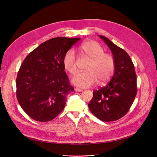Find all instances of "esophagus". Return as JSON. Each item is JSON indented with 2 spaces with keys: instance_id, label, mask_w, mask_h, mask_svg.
Instances as JSON below:
<instances>
[{
  "instance_id": "1",
  "label": "esophagus",
  "mask_w": 157,
  "mask_h": 157,
  "mask_svg": "<svg viewBox=\"0 0 157 157\" xmlns=\"http://www.w3.org/2000/svg\"><path fill=\"white\" fill-rule=\"evenodd\" d=\"M75 90L76 92H79L82 91V90L81 88H75Z\"/></svg>"
}]
</instances>
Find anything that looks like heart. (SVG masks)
<instances>
[{"label": "heart", "mask_w": 157, "mask_h": 157, "mask_svg": "<svg viewBox=\"0 0 157 157\" xmlns=\"http://www.w3.org/2000/svg\"><path fill=\"white\" fill-rule=\"evenodd\" d=\"M80 50L82 54L90 60L86 68V71L75 75L72 78V82L79 87L88 88L96 84L98 80L99 84L109 81L115 69V61L113 57L104 53L103 47L93 40L84 42L80 46ZM63 63L65 70L70 74L76 73L77 67L73 50L66 52Z\"/></svg>", "instance_id": "heart-1"}]
</instances>
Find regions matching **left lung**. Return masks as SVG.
<instances>
[{"label": "left lung", "mask_w": 157, "mask_h": 157, "mask_svg": "<svg viewBox=\"0 0 157 157\" xmlns=\"http://www.w3.org/2000/svg\"><path fill=\"white\" fill-rule=\"evenodd\" d=\"M98 36L111 50L115 69L108 84L93 92L88 107L101 121H115L124 116L134 102L137 94L136 74L134 64L126 51L107 37Z\"/></svg>", "instance_id": "8db88e82"}]
</instances>
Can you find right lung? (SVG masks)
Wrapping results in <instances>:
<instances>
[{
    "label": "right lung",
    "mask_w": 157,
    "mask_h": 157,
    "mask_svg": "<svg viewBox=\"0 0 157 157\" xmlns=\"http://www.w3.org/2000/svg\"><path fill=\"white\" fill-rule=\"evenodd\" d=\"M80 39L53 38L23 61L16 78V95L23 110L33 119L50 121L63 110L66 97L74 90L65 71L63 57Z\"/></svg>",
    "instance_id": "1"
}]
</instances>
